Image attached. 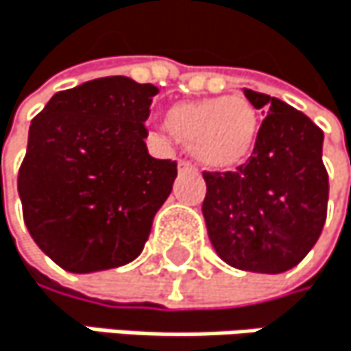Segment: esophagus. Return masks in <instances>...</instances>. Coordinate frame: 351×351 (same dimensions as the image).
Wrapping results in <instances>:
<instances>
[{
  "label": "esophagus",
  "instance_id": "obj_1",
  "mask_svg": "<svg viewBox=\"0 0 351 351\" xmlns=\"http://www.w3.org/2000/svg\"><path fill=\"white\" fill-rule=\"evenodd\" d=\"M179 170H185V172H195V166H193L189 160H181V162H179Z\"/></svg>",
  "mask_w": 351,
  "mask_h": 351
}]
</instances>
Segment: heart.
I'll return each mask as SVG.
<instances>
[{
	"label": "heart",
	"instance_id": "1",
	"mask_svg": "<svg viewBox=\"0 0 351 351\" xmlns=\"http://www.w3.org/2000/svg\"><path fill=\"white\" fill-rule=\"evenodd\" d=\"M166 127L204 166L231 168L252 154L260 122L243 97H210L174 104L166 112Z\"/></svg>",
	"mask_w": 351,
	"mask_h": 351
}]
</instances>
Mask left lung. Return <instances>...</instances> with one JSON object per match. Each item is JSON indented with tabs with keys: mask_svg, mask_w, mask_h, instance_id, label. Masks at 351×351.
Returning a JSON list of instances; mask_svg holds the SVG:
<instances>
[{
	"mask_svg": "<svg viewBox=\"0 0 351 351\" xmlns=\"http://www.w3.org/2000/svg\"><path fill=\"white\" fill-rule=\"evenodd\" d=\"M264 110L252 156L237 170H204L202 212L216 254L239 270L277 274L318 241L329 202L322 131L289 104L252 89Z\"/></svg>",
	"mask_w": 351,
	"mask_h": 351,
	"instance_id": "8db88e82",
	"label": "left lung"
}]
</instances>
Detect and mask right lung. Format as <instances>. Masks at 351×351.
<instances>
[{
	"instance_id": "1",
	"label": "right lung",
	"mask_w": 351,
	"mask_h": 351,
	"mask_svg": "<svg viewBox=\"0 0 351 351\" xmlns=\"http://www.w3.org/2000/svg\"><path fill=\"white\" fill-rule=\"evenodd\" d=\"M158 93L127 77H106L56 93L33 118L18 170L24 224L64 270L95 272L135 260L177 162L145 147Z\"/></svg>"
}]
</instances>
